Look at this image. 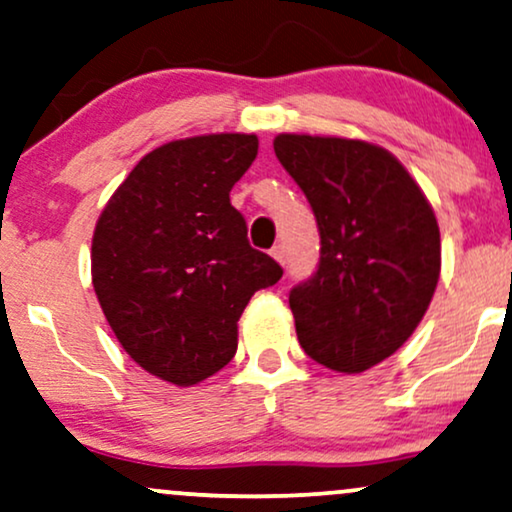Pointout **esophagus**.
Here are the masks:
<instances>
[{
	"mask_svg": "<svg viewBox=\"0 0 512 512\" xmlns=\"http://www.w3.org/2000/svg\"><path fill=\"white\" fill-rule=\"evenodd\" d=\"M271 257H274L276 262H281V264H286V248H283L281 243L278 245H274V248H271Z\"/></svg>",
	"mask_w": 512,
	"mask_h": 512,
	"instance_id": "1",
	"label": "esophagus"
}]
</instances>
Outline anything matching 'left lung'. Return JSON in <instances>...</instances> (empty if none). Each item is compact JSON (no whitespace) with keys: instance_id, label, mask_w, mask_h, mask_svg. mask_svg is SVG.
<instances>
[{"instance_id":"8db88e82","label":"left lung","mask_w":512,"mask_h":512,"mask_svg":"<svg viewBox=\"0 0 512 512\" xmlns=\"http://www.w3.org/2000/svg\"><path fill=\"white\" fill-rule=\"evenodd\" d=\"M274 151L321 236L316 271L288 297L297 340L331 371H366L397 352L428 312L442 264L435 212L380 146L278 134Z\"/></svg>"}]
</instances>
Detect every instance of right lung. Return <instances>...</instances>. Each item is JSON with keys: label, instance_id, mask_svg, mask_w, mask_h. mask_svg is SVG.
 Masks as SVG:
<instances>
[{"label": "right lung", "instance_id": "right-lung-1", "mask_svg": "<svg viewBox=\"0 0 512 512\" xmlns=\"http://www.w3.org/2000/svg\"><path fill=\"white\" fill-rule=\"evenodd\" d=\"M255 134H208L155 148L96 222L92 281L125 352L189 387L234 359L238 319L281 264L248 241L229 193L257 158Z\"/></svg>", "mask_w": 512, "mask_h": 512}]
</instances>
